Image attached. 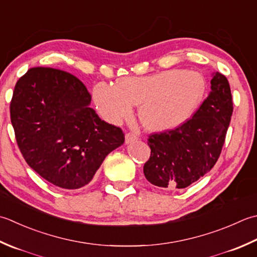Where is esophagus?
<instances>
[{"mask_svg": "<svg viewBox=\"0 0 257 257\" xmlns=\"http://www.w3.org/2000/svg\"><path fill=\"white\" fill-rule=\"evenodd\" d=\"M137 139H138V137L135 134H127L124 138V143H125V145H129V144L135 143Z\"/></svg>", "mask_w": 257, "mask_h": 257, "instance_id": "1", "label": "esophagus"}]
</instances>
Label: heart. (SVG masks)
I'll use <instances>...</instances> for the list:
<instances>
[{
	"label": "heart",
	"mask_w": 257,
	"mask_h": 257,
	"mask_svg": "<svg viewBox=\"0 0 257 257\" xmlns=\"http://www.w3.org/2000/svg\"><path fill=\"white\" fill-rule=\"evenodd\" d=\"M206 90L202 74L170 69L144 77H124L115 85L100 82L93 99L100 114L119 123L139 104V119L150 132H168L192 118Z\"/></svg>",
	"instance_id": "b5f03b06"
}]
</instances>
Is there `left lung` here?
<instances>
[{"instance_id": "8db88e82", "label": "left lung", "mask_w": 257, "mask_h": 257, "mask_svg": "<svg viewBox=\"0 0 257 257\" xmlns=\"http://www.w3.org/2000/svg\"><path fill=\"white\" fill-rule=\"evenodd\" d=\"M210 92L192 119L180 127L149 136L152 153L144 166L150 184L182 189L207 174L222 152L233 113V99L225 75L214 72Z\"/></svg>"}]
</instances>
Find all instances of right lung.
<instances>
[{
  "label": "right lung",
  "instance_id": "1",
  "mask_svg": "<svg viewBox=\"0 0 257 257\" xmlns=\"http://www.w3.org/2000/svg\"><path fill=\"white\" fill-rule=\"evenodd\" d=\"M78 78L32 68L15 84L10 113L25 162L60 188L89 184L104 158L124 143L122 130L99 118Z\"/></svg>",
  "mask_w": 257,
  "mask_h": 257
}]
</instances>
